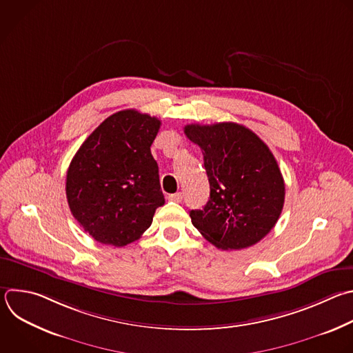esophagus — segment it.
<instances>
[{
    "mask_svg": "<svg viewBox=\"0 0 353 353\" xmlns=\"http://www.w3.org/2000/svg\"><path fill=\"white\" fill-rule=\"evenodd\" d=\"M168 198H169V201H173V202H181L183 201V192L170 194Z\"/></svg>",
    "mask_w": 353,
    "mask_h": 353,
    "instance_id": "1",
    "label": "esophagus"
}]
</instances>
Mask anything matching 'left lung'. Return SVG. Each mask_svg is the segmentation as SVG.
Masks as SVG:
<instances>
[{"label": "left lung", "mask_w": 353, "mask_h": 353, "mask_svg": "<svg viewBox=\"0 0 353 353\" xmlns=\"http://www.w3.org/2000/svg\"><path fill=\"white\" fill-rule=\"evenodd\" d=\"M185 136L201 147L210 195L191 210L194 227L214 247L244 250L276 225L285 184L269 147L243 125H187Z\"/></svg>", "instance_id": "1"}]
</instances>
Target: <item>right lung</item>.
<instances>
[{
  "instance_id": "obj_1",
  "label": "right lung",
  "mask_w": 353,
  "mask_h": 353,
  "mask_svg": "<svg viewBox=\"0 0 353 353\" xmlns=\"http://www.w3.org/2000/svg\"><path fill=\"white\" fill-rule=\"evenodd\" d=\"M161 121L136 109L110 114L87 137L66 174L73 217L106 245L125 247L151 225L165 203L151 145Z\"/></svg>"
}]
</instances>
